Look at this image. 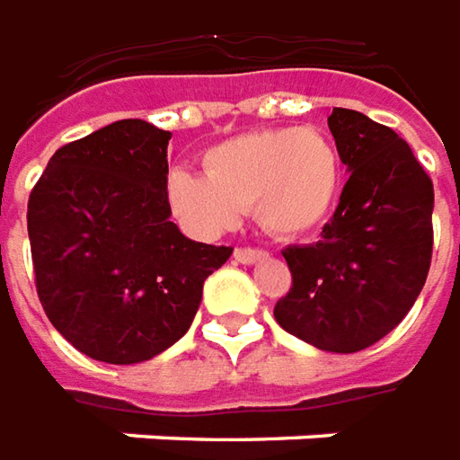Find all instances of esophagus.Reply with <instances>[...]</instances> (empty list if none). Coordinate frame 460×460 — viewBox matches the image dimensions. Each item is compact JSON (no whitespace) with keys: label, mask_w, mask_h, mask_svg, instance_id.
Returning <instances> with one entry per match:
<instances>
[{"label":"esophagus","mask_w":460,"mask_h":460,"mask_svg":"<svg viewBox=\"0 0 460 460\" xmlns=\"http://www.w3.org/2000/svg\"><path fill=\"white\" fill-rule=\"evenodd\" d=\"M235 260L237 262H243V265H252L257 260H262L267 255L265 250H255V247H235Z\"/></svg>","instance_id":"1"}]
</instances>
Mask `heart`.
Masks as SVG:
<instances>
[{
	"mask_svg": "<svg viewBox=\"0 0 460 460\" xmlns=\"http://www.w3.org/2000/svg\"><path fill=\"white\" fill-rule=\"evenodd\" d=\"M203 175L168 172L172 215L198 235H217L252 205L260 227L302 237L332 213L341 183L337 148L314 128H272L227 138L203 153Z\"/></svg>",
	"mask_w": 460,
	"mask_h": 460,
	"instance_id": "obj_1",
	"label": "heart"
}]
</instances>
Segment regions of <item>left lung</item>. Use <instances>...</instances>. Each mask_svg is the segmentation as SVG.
Returning a JSON list of instances; mask_svg holds the SVG:
<instances>
[{
  "instance_id": "obj_1",
  "label": "left lung",
  "mask_w": 460,
  "mask_h": 460,
  "mask_svg": "<svg viewBox=\"0 0 460 460\" xmlns=\"http://www.w3.org/2000/svg\"><path fill=\"white\" fill-rule=\"evenodd\" d=\"M327 123L349 181L322 240L282 252L292 288L275 319L317 349L351 354L386 337L423 289L433 183L389 126L351 109H334Z\"/></svg>"
}]
</instances>
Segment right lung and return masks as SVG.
I'll return each mask as SVG.
<instances>
[{
	"label": "right lung",
	"mask_w": 460,
	"mask_h": 460,
	"mask_svg": "<svg viewBox=\"0 0 460 460\" xmlns=\"http://www.w3.org/2000/svg\"><path fill=\"white\" fill-rule=\"evenodd\" d=\"M168 141L141 119L116 120L61 146L29 195L39 302L91 359L138 364L175 344L233 252L171 223Z\"/></svg>",
	"instance_id": "1"
}]
</instances>
